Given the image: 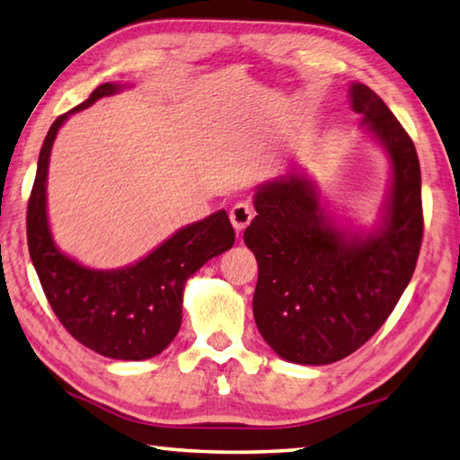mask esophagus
<instances>
[{"mask_svg":"<svg viewBox=\"0 0 460 460\" xmlns=\"http://www.w3.org/2000/svg\"><path fill=\"white\" fill-rule=\"evenodd\" d=\"M252 217H254V209L248 204H236L230 209V222H232V226H234V230L238 232V234L246 228L248 224L252 222Z\"/></svg>","mask_w":460,"mask_h":460,"instance_id":"obj_1","label":"esophagus"}]
</instances>
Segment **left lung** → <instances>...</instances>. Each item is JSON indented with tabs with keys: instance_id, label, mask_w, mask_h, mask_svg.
Here are the masks:
<instances>
[{
	"instance_id": "obj_1",
	"label": "left lung",
	"mask_w": 460,
	"mask_h": 460,
	"mask_svg": "<svg viewBox=\"0 0 460 460\" xmlns=\"http://www.w3.org/2000/svg\"><path fill=\"white\" fill-rule=\"evenodd\" d=\"M351 109L390 157L392 181L380 224L367 234L340 228L301 167L262 183L244 243L259 262L252 311L277 356L325 366L359 349L414 275L422 244L416 147L372 88L349 86Z\"/></svg>"
}]
</instances>
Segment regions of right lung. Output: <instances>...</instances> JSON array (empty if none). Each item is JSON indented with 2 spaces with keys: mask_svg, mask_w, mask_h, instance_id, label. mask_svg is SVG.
<instances>
[{
  "mask_svg": "<svg viewBox=\"0 0 460 460\" xmlns=\"http://www.w3.org/2000/svg\"><path fill=\"white\" fill-rule=\"evenodd\" d=\"M128 84L104 83L78 107L58 117L40 149L34 188L28 201V248L56 317L88 349L111 359H149L173 341L181 327L183 288L193 272L234 244L228 214H209L180 228L135 264L96 270L56 246L46 212L48 164L56 135L72 112Z\"/></svg>",
  "mask_w": 460,
  "mask_h": 460,
  "instance_id": "1",
  "label": "right lung"
}]
</instances>
